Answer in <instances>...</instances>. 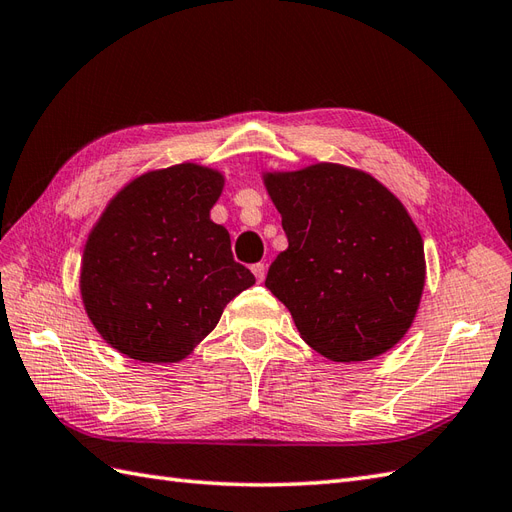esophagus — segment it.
Segmentation results:
<instances>
[{
	"mask_svg": "<svg viewBox=\"0 0 512 512\" xmlns=\"http://www.w3.org/2000/svg\"><path fill=\"white\" fill-rule=\"evenodd\" d=\"M253 274H255V279L261 283V281H264L266 279V266L264 264H255L253 268Z\"/></svg>",
	"mask_w": 512,
	"mask_h": 512,
	"instance_id": "1",
	"label": "esophagus"
}]
</instances>
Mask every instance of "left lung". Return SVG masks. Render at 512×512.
I'll use <instances>...</instances> for the list:
<instances>
[{
	"mask_svg": "<svg viewBox=\"0 0 512 512\" xmlns=\"http://www.w3.org/2000/svg\"><path fill=\"white\" fill-rule=\"evenodd\" d=\"M261 177L287 235L266 287L290 309L300 337L337 363L396 346L426 283L422 233L398 196L333 162Z\"/></svg>",
	"mask_w": 512,
	"mask_h": 512,
	"instance_id": "left-lung-1",
	"label": "left lung"
}]
</instances>
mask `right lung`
<instances>
[{
  "label": "right lung",
  "mask_w": 512,
  "mask_h": 512,
  "mask_svg": "<svg viewBox=\"0 0 512 512\" xmlns=\"http://www.w3.org/2000/svg\"><path fill=\"white\" fill-rule=\"evenodd\" d=\"M225 188L216 168L149 170L116 192L88 233L80 294L90 322L140 363L186 359L255 283L209 212Z\"/></svg>",
  "instance_id": "obj_1"
}]
</instances>
